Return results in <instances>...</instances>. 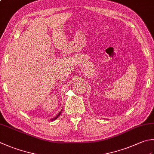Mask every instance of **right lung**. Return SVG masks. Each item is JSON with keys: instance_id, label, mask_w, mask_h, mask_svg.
Segmentation results:
<instances>
[{"instance_id": "right-lung-1", "label": "right lung", "mask_w": 154, "mask_h": 154, "mask_svg": "<svg viewBox=\"0 0 154 154\" xmlns=\"http://www.w3.org/2000/svg\"><path fill=\"white\" fill-rule=\"evenodd\" d=\"M62 111H60V112L58 113V114H57V115L56 116V117H55L54 118H53V119H51V121H53V120H55V119H57V117H59V116L60 115V114H61V112H62Z\"/></svg>"}]
</instances>
